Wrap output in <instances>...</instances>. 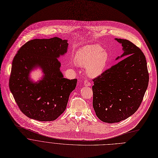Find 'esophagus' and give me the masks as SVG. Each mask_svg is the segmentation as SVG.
<instances>
[{"label":"esophagus","instance_id":"obj_1","mask_svg":"<svg viewBox=\"0 0 158 158\" xmlns=\"http://www.w3.org/2000/svg\"><path fill=\"white\" fill-rule=\"evenodd\" d=\"M83 83H84L85 86H90L91 85V83L90 81H89L88 80H86L84 81Z\"/></svg>","mask_w":158,"mask_h":158}]
</instances>
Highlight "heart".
Here are the masks:
<instances>
[{
  "mask_svg": "<svg viewBox=\"0 0 158 158\" xmlns=\"http://www.w3.org/2000/svg\"><path fill=\"white\" fill-rule=\"evenodd\" d=\"M109 59L108 53L98 45H87L80 48L75 55V63L85 67L86 73L95 77L104 70Z\"/></svg>",
  "mask_w": 158,
  "mask_h": 158,
  "instance_id": "heart-1",
  "label": "heart"
}]
</instances>
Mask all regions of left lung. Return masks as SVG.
Instances as JSON below:
<instances>
[{"label": "left lung", "mask_w": 158, "mask_h": 158, "mask_svg": "<svg viewBox=\"0 0 158 158\" xmlns=\"http://www.w3.org/2000/svg\"><path fill=\"white\" fill-rule=\"evenodd\" d=\"M127 57L93 79V106L103 122L118 123L133 114L140 106L149 83L146 57L131 42L120 39ZM118 56L116 59H118Z\"/></svg>", "instance_id": "8db88e82"}]
</instances>
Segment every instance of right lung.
<instances>
[{
	"label": "right lung",
	"mask_w": 158,
	"mask_h": 158,
	"mask_svg": "<svg viewBox=\"0 0 158 158\" xmlns=\"http://www.w3.org/2000/svg\"><path fill=\"white\" fill-rule=\"evenodd\" d=\"M68 45L67 40L58 37L34 39L22 45L14 56L9 88L19 109L27 117L51 121L65 110L77 79L64 78L56 58L67 52ZM37 65L43 69L44 77L34 84L28 75Z\"/></svg>",
	"instance_id": "right-lung-1"
}]
</instances>
